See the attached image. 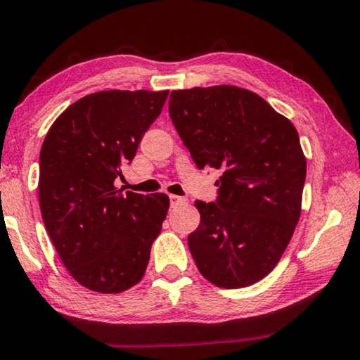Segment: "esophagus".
I'll return each instance as SVG.
<instances>
[{
	"label": "esophagus",
	"mask_w": 360,
	"mask_h": 360,
	"mask_svg": "<svg viewBox=\"0 0 360 360\" xmlns=\"http://www.w3.org/2000/svg\"><path fill=\"white\" fill-rule=\"evenodd\" d=\"M169 200H171V207H178L186 202L184 197H179V195H169Z\"/></svg>",
	"instance_id": "1"
}]
</instances>
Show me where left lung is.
<instances>
[{"mask_svg": "<svg viewBox=\"0 0 360 360\" xmlns=\"http://www.w3.org/2000/svg\"><path fill=\"white\" fill-rule=\"evenodd\" d=\"M169 115L197 168L221 169L219 199L195 202L187 236L197 269L221 288L277 266L302 214L307 160L298 131L261 96L231 84L173 91Z\"/></svg>", "mask_w": 360, "mask_h": 360, "instance_id": "obj_1", "label": "left lung"}]
</instances>
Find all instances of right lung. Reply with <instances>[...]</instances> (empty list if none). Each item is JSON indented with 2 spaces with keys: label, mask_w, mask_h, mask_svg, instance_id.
<instances>
[{
  "label": "right lung",
  "mask_w": 360,
  "mask_h": 360,
  "mask_svg": "<svg viewBox=\"0 0 360 360\" xmlns=\"http://www.w3.org/2000/svg\"><path fill=\"white\" fill-rule=\"evenodd\" d=\"M169 91H99L58 115L40 148L39 204L70 276L99 293L141 281L169 209L166 194H122L114 181Z\"/></svg>",
  "instance_id": "add662e5"
}]
</instances>
